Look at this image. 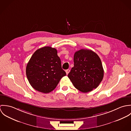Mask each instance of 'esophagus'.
<instances>
[{
  "label": "esophagus",
  "mask_w": 131,
  "mask_h": 131,
  "mask_svg": "<svg viewBox=\"0 0 131 131\" xmlns=\"http://www.w3.org/2000/svg\"><path fill=\"white\" fill-rule=\"evenodd\" d=\"M70 70L69 69H68V70H66V72L67 75H68L69 73H70Z\"/></svg>",
  "instance_id": "34e87169"
}]
</instances>
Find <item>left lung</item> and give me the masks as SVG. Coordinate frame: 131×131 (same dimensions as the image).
Listing matches in <instances>:
<instances>
[{
    "label": "left lung",
    "instance_id": "1",
    "mask_svg": "<svg viewBox=\"0 0 131 131\" xmlns=\"http://www.w3.org/2000/svg\"><path fill=\"white\" fill-rule=\"evenodd\" d=\"M74 62V66L68 76L75 88L83 93L96 88L104 75L98 56L91 50L82 49L75 52Z\"/></svg>",
    "mask_w": 131,
    "mask_h": 131
}]
</instances>
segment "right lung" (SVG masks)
<instances>
[{"instance_id": "1", "label": "right lung", "mask_w": 131, "mask_h": 131, "mask_svg": "<svg viewBox=\"0 0 131 131\" xmlns=\"http://www.w3.org/2000/svg\"><path fill=\"white\" fill-rule=\"evenodd\" d=\"M56 48L45 46L37 49L26 67V75L31 86L38 91L48 93L56 88L66 75Z\"/></svg>"}]
</instances>
